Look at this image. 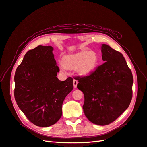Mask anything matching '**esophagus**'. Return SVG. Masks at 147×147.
<instances>
[{
	"label": "esophagus",
	"instance_id": "obj_1",
	"mask_svg": "<svg viewBox=\"0 0 147 147\" xmlns=\"http://www.w3.org/2000/svg\"><path fill=\"white\" fill-rule=\"evenodd\" d=\"M78 83V81H77V80H74V81H73V84H74V88H76V87H77Z\"/></svg>",
	"mask_w": 147,
	"mask_h": 147
}]
</instances>
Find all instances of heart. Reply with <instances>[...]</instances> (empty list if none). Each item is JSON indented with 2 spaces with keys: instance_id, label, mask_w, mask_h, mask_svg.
I'll list each match as a JSON object with an SVG mask.
<instances>
[{
  "instance_id": "heart-1",
  "label": "heart",
  "mask_w": 147,
  "mask_h": 147,
  "mask_svg": "<svg viewBox=\"0 0 147 147\" xmlns=\"http://www.w3.org/2000/svg\"><path fill=\"white\" fill-rule=\"evenodd\" d=\"M99 60L96 52L83 51L76 54L64 55L60 66L63 71L66 69H75L80 75L86 76L95 71L98 66Z\"/></svg>"
}]
</instances>
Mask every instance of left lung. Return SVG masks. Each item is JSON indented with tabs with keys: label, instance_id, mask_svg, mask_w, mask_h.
Here are the masks:
<instances>
[{
	"label": "left lung",
	"instance_id": "obj_1",
	"mask_svg": "<svg viewBox=\"0 0 147 147\" xmlns=\"http://www.w3.org/2000/svg\"><path fill=\"white\" fill-rule=\"evenodd\" d=\"M105 61L86 77H77V87L84 95L83 111L93 124L106 125L128 107L132 99L133 75L121 52L101 46Z\"/></svg>",
	"mask_w": 147,
	"mask_h": 147
}]
</instances>
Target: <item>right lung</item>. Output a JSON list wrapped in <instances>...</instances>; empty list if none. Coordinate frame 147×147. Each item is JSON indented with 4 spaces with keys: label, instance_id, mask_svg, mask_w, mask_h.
Listing matches in <instances>:
<instances>
[{
    "label": "right lung",
    "instance_id": "add662e5",
    "mask_svg": "<svg viewBox=\"0 0 147 147\" xmlns=\"http://www.w3.org/2000/svg\"><path fill=\"white\" fill-rule=\"evenodd\" d=\"M54 48L38 46L28 51L15 76L14 97L20 109L32 124L47 127L60 119L62 104L74 88L73 79L60 81Z\"/></svg>",
    "mask_w": 147,
    "mask_h": 147
}]
</instances>
